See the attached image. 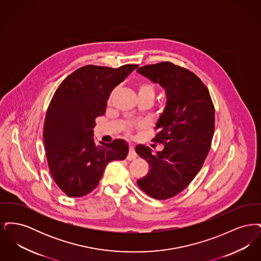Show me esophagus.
Segmentation results:
<instances>
[{
    "label": "esophagus",
    "instance_id": "obj_1",
    "mask_svg": "<svg viewBox=\"0 0 261 261\" xmlns=\"http://www.w3.org/2000/svg\"><path fill=\"white\" fill-rule=\"evenodd\" d=\"M137 158L136 151L133 146H130L129 147V152H128V155H127V160L128 161H133Z\"/></svg>",
    "mask_w": 261,
    "mask_h": 261
}]
</instances>
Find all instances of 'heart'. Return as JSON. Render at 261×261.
Segmentation results:
<instances>
[{"mask_svg":"<svg viewBox=\"0 0 261 261\" xmlns=\"http://www.w3.org/2000/svg\"><path fill=\"white\" fill-rule=\"evenodd\" d=\"M136 86L139 98H148V99L153 100L154 96H155V87L150 81L146 80V79L140 80V81L137 82ZM115 91H116V89L112 90V93L110 95V98H109V103L112 102V99L113 98V95H114ZM141 126H142L141 124L130 125L127 128V133H130L134 128H140Z\"/></svg>","mask_w":261,"mask_h":261,"instance_id":"obj_1","label":"heart"}]
</instances>
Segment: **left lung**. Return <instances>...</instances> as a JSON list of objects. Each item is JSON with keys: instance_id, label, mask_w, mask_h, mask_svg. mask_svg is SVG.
<instances>
[{"instance_id": "obj_1", "label": "left lung", "mask_w": 261, "mask_h": 261, "mask_svg": "<svg viewBox=\"0 0 261 261\" xmlns=\"http://www.w3.org/2000/svg\"><path fill=\"white\" fill-rule=\"evenodd\" d=\"M166 91L167 103L154 130L153 143L163 146L156 155L139 145L136 152L149 165V172L137 181L148 196L167 199L181 193L199 173L214 133V105L207 87L191 70L170 62L137 69Z\"/></svg>"}]
</instances>
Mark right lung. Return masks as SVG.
I'll return each mask as SVG.
<instances>
[{
    "label": "right lung",
    "mask_w": 261,
    "mask_h": 261,
    "mask_svg": "<svg viewBox=\"0 0 261 261\" xmlns=\"http://www.w3.org/2000/svg\"><path fill=\"white\" fill-rule=\"evenodd\" d=\"M137 67L85 65L68 75L55 92L43 138L50 175L66 196H86L98 187L109 162L127 156L129 148L122 140L97 146L93 128L96 118L105 114L112 90Z\"/></svg>",
    "instance_id": "add662e5"
}]
</instances>
